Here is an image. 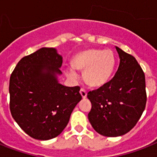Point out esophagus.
<instances>
[{"label": "esophagus", "mask_w": 157, "mask_h": 157, "mask_svg": "<svg viewBox=\"0 0 157 157\" xmlns=\"http://www.w3.org/2000/svg\"><path fill=\"white\" fill-rule=\"evenodd\" d=\"M80 94H81L83 98H85L87 97V92H86V90L85 89H83V88H81V90H80Z\"/></svg>", "instance_id": "esophagus-1"}]
</instances>
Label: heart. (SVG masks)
<instances>
[{
	"mask_svg": "<svg viewBox=\"0 0 157 157\" xmlns=\"http://www.w3.org/2000/svg\"><path fill=\"white\" fill-rule=\"evenodd\" d=\"M76 69L85 70V81L95 87L101 86L111 77L115 67V58L113 52L102 50H88L78 54L73 61ZM67 76L72 80L78 78L74 69L67 71Z\"/></svg>",
	"mask_w": 157,
	"mask_h": 157,
	"instance_id": "obj_1",
	"label": "heart"
}]
</instances>
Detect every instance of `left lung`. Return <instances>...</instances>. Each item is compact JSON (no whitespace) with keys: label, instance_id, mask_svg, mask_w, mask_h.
Returning <instances> with one entry per match:
<instances>
[{"label":"left lung","instance_id":"1","mask_svg":"<svg viewBox=\"0 0 157 157\" xmlns=\"http://www.w3.org/2000/svg\"><path fill=\"white\" fill-rule=\"evenodd\" d=\"M120 58L114 77L88 93L92 108L88 118L101 136L115 137L129 132L136 125L147 102L145 75L136 58L118 47Z\"/></svg>","mask_w":157,"mask_h":157}]
</instances>
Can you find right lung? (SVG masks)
<instances>
[{
  "instance_id": "add662e5",
  "label": "right lung",
  "mask_w": 157,
  "mask_h": 157,
  "mask_svg": "<svg viewBox=\"0 0 157 157\" xmlns=\"http://www.w3.org/2000/svg\"><path fill=\"white\" fill-rule=\"evenodd\" d=\"M62 56L52 48H43L19 61L10 79L12 117L28 136L48 140L59 136L82 97L79 86L58 82Z\"/></svg>"
}]
</instances>
